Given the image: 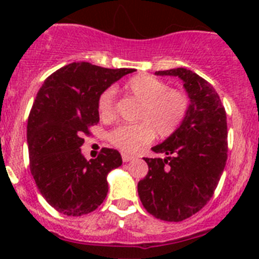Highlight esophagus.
Instances as JSON below:
<instances>
[{"label": "esophagus", "mask_w": 259, "mask_h": 259, "mask_svg": "<svg viewBox=\"0 0 259 259\" xmlns=\"http://www.w3.org/2000/svg\"><path fill=\"white\" fill-rule=\"evenodd\" d=\"M122 159H123V162H131V161H134L135 159V157L134 155H128V154H122Z\"/></svg>", "instance_id": "1"}]
</instances>
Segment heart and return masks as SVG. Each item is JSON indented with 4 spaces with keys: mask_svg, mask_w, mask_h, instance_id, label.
<instances>
[{
    "mask_svg": "<svg viewBox=\"0 0 259 259\" xmlns=\"http://www.w3.org/2000/svg\"><path fill=\"white\" fill-rule=\"evenodd\" d=\"M124 89L143 105L136 116V120L140 123L120 125L110 134V143L122 152H137L148 145L154 135L171 136L188 114L189 97L187 93L170 88L162 79L150 75H137L128 80ZM97 109L105 120L115 118V89L106 88L100 93Z\"/></svg>",
    "mask_w": 259,
    "mask_h": 259,
    "instance_id": "obj_1",
    "label": "heart"
}]
</instances>
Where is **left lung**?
Listing matches in <instances>:
<instances>
[{
	"mask_svg": "<svg viewBox=\"0 0 259 259\" xmlns=\"http://www.w3.org/2000/svg\"><path fill=\"white\" fill-rule=\"evenodd\" d=\"M183 80L191 104L184 122L152 148L166 158H144L148 175L137 184L144 207L155 218L182 222L210 201L227 162V115L211 84L187 68L157 71Z\"/></svg>",
	"mask_w": 259,
	"mask_h": 259,
	"instance_id": "left-lung-1",
	"label": "left lung"
}]
</instances>
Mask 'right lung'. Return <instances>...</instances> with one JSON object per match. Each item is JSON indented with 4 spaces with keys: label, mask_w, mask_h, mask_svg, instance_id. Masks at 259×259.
<instances>
[{
    "label": "right lung",
    "mask_w": 259,
    "mask_h": 259,
    "mask_svg": "<svg viewBox=\"0 0 259 259\" xmlns=\"http://www.w3.org/2000/svg\"><path fill=\"white\" fill-rule=\"evenodd\" d=\"M134 68H104L74 62L45 79L27 124L29 168L50 206L70 217L97 209L106 197V176L122 164L120 153L102 148L97 158L81 154L84 135L100 120L97 98Z\"/></svg>",
    "instance_id": "1"
}]
</instances>
